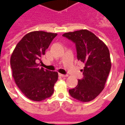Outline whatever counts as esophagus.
I'll return each instance as SVG.
<instances>
[{
	"instance_id": "esophagus-1",
	"label": "esophagus",
	"mask_w": 125,
	"mask_h": 125,
	"mask_svg": "<svg viewBox=\"0 0 125 125\" xmlns=\"http://www.w3.org/2000/svg\"><path fill=\"white\" fill-rule=\"evenodd\" d=\"M59 76L62 77V78H65V77H68V74H62V73H59Z\"/></svg>"
}]
</instances>
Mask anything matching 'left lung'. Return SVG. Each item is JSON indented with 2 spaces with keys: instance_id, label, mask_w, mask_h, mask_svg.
<instances>
[{
  "instance_id": "obj_1",
  "label": "left lung",
  "mask_w": 125,
  "mask_h": 125,
  "mask_svg": "<svg viewBox=\"0 0 125 125\" xmlns=\"http://www.w3.org/2000/svg\"><path fill=\"white\" fill-rule=\"evenodd\" d=\"M63 37L75 43L77 58L84 63V77L69 93L80 102H90L104 88L111 68L110 52L106 44L86 29L65 33Z\"/></svg>"
}]
</instances>
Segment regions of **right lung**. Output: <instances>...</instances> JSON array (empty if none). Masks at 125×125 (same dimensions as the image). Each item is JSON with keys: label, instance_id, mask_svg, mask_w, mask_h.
<instances>
[{"label": "right lung", "instance_id": "1", "mask_svg": "<svg viewBox=\"0 0 125 125\" xmlns=\"http://www.w3.org/2000/svg\"><path fill=\"white\" fill-rule=\"evenodd\" d=\"M57 35L42 31L30 32L18 43L11 55L10 66L15 83L33 101L43 100L54 92L58 73L39 68L37 62L41 60Z\"/></svg>", "mask_w": 125, "mask_h": 125}]
</instances>
